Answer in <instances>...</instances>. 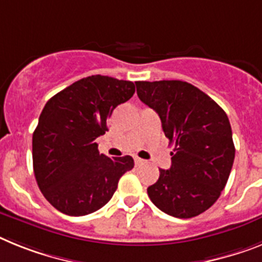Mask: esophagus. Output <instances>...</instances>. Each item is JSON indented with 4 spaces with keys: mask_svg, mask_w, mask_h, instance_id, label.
<instances>
[{
    "mask_svg": "<svg viewBox=\"0 0 262 262\" xmlns=\"http://www.w3.org/2000/svg\"><path fill=\"white\" fill-rule=\"evenodd\" d=\"M144 160H143V159H140V158H135V164L136 165H143L144 164Z\"/></svg>",
    "mask_w": 262,
    "mask_h": 262,
    "instance_id": "34e87169",
    "label": "esophagus"
}]
</instances>
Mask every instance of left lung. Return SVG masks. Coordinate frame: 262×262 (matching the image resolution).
<instances>
[{"instance_id":"8db88e82","label":"left lung","mask_w":262,"mask_h":262,"mask_svg":"<svg viewBox=\"0 0 262 262\" xmlns=\"http://www.w3.org/2000/svg\"><path fill=\"white\" fill-rule=\"evenodd\" d=\"M143 103L162 120L171 152L169 169L147 188L164 213L191 219L214 204L224 189L234 160V144L227 114L212 98L183 80L135 82Z\"/></svg>"}]
</instances>
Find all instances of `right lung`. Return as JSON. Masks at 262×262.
Masks as SVG:
<instances>
[{
  "label": "right lung",
  "mask_w": 262,
  "mask_h": 262,
  "mask_svg": "<svg viewBox=\"0 0 262 262\" xmlns=\"http://www.w3.org/2000/svg\"><path fill=\"white\" fill-rule=\"evenodd\" d=\"M135 84L91 75L55 94L42 110L33 134V168L45 199L69 216H84L106 205L123 173L134 168L131 156L99 154L95 139L107 131L118 104Z\"/></svg>",
  "instance_id": "add662e5"
}]
</instances>
